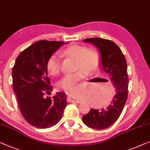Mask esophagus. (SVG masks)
Masks as SVG:
<instances>
[{
	"label": "esophagus",
	"mask_w": 150,
	"mask_h": 150,
	"mask_svg": "<svg viewBox=\"0 0 150 150\" xmlns=\"http://www.w3.org/2000/svg\"><path fill=\"white\" fill-rule=\"evenodd\" d=\"M68 102H76V103H81V101H80V100H74V99H73L70 96H68Z\"/></svg>",
	"instance_id": "1"
}]
</instances>
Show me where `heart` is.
Returning <instances> with one entry per match:
<instances>
[{
    "label": "heart",
    "instance_id": "heart-1",
    "mask_svg": "<svg viewBox=\"0 0 150 150\" xmlns=\"http://www.w3.org/2000/svg\"><path fill=\"white\" fill-rule=\"evenodd\" d=\"M62 55L67 58L76 60V72L66 74L58 82L57 86L61 89L70 91H80V82L87 76L88 72L94 73L100 64V56L98 51L93 48H86L80 45H72L62 51ZM46 68L50 75L55 76L60 72L61 60L57 55L53 54L47 60Z\"/></svg>",
    "mask_w": 150,
    "mask_h": 150
}]
</instances>
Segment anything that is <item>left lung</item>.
<instances>
[{"label": "left lung", "mask_w": 150, "mask_h": 150, "mask_svg": "<svg viewBox=\"0 0 150 150\" xmlns=\"http://www.w3.org/2000/svg\"><path fill=\"white\" fill-rule=\"evenodd\" d=\"M83 41L93 44L98 49L102 70L111 79L116 91V94L106 108H92L82 116V121L87 127L93 129H104L118 120L127 101L129 86L127 61L120 48L111 40L91 38Z\"/></svg>", "instance_id": "1"}]
</instances>
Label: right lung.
I'll use <instances>...</instances> for the list:
<instances>
[{"mask_svg": "<svg viewBox=\"0 0 150 150\" xmlns=\"http://www.w3.org/2000/svg\"><path fill=\"white\" fill-rule=\"evenodd\" d=\"M65 43L39 40L17 56L13 68V88L20 112L27 122L39 129L55 125L67 105L64 92L45 97L53 91L46 65L51 55Z\"/></svg>", "mask_w": 150, "mask_h": 150, "instance_id": "obj_1", "label": "right lung"}]
</instances>
